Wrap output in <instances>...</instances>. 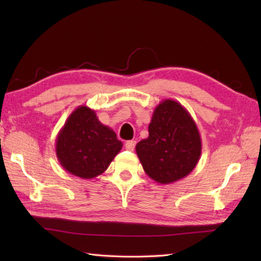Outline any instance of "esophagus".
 Listing matches in <instances>:
<instances>
[{
  "instance_id": "esophagus-1",
  "label": "esophagus",
  "mask_w": 261,
  "mask_h": 261,
  "mask_svg": "<svg viewBox=\"0 0 261 261\" xmlns=\"http://www.w3.org/2000/svg\"><path fill=\"white\" fill-rule=\"evenodd\" d=\"M135 147H136V141L130 140V141H126L125 142V149H126V150L132 151L135 149Z\"/></svg>"
}]
</instances>
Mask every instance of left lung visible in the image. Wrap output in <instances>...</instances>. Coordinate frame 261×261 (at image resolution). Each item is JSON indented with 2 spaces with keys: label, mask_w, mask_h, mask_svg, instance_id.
Here are the masks:
<instances>
[{
  "label": "left lung",
  "mask_w": 261,
  "mask_h": 261,
  "mask_svg": "<svg viewBox=\"0 0 261 261\" xmlns=\"http://www.w3.org/2000/svg\"><path fill=\"white\" fill-rule=\"evenodd\" d=\"M149 136L137 143L136 152L146 174L159 184L184 178L196 167L202 140L195 121L174 99H164L153 111Z\"/></svg>",
  "instance_id": "1"
}]
</instances>
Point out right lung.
Here are the masks:
<instances>
[{
	"label": "right lung",
	"mask_w": 261,
	"mask_h": 261,
	"mask_svg": "<svg viewBox=\"0 0 261 261\" xmlns=\"http://www.w3.org/2000/svg\"><path fill=\"white\" fill-rule=\"evenodd\" d=\"M122 142L115 132L98 121L86 105L75 109L56 139V154L62 167L83 179L103 174L120 152Z\"/></svg>",
	"instance_id": "add662e5"
}]
</instances>
